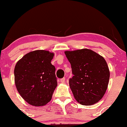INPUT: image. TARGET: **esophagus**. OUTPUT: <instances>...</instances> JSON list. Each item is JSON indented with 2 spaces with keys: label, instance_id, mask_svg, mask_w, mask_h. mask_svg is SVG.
<instances>
[{
  "label": "esophagus",
  "instance_id": "34e87169",
  "mask_svg": "<svg viewBox=\"0 0 127 127\" xmlns=\"http://www.w3.org/2000/svg\"><path fill=\"white\" fill-rule=\"evenodd\" d=\"M61 82L62 83H64L65 82V78L64 77L62 78V79H61Z\"/></svg>",
  "mask_w": 127,
  "mask_h": 127
}]
</instances>
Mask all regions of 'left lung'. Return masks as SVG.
I'll use <instances>...</instances> for the list:
<instances>
[{"instance_id":"left-lung-1","label":"left lung","mask_w":127,"mask_h":127,"mask_svg":"<svg viewBox=\"0 0 127 127\" xmlns=\"http://www.w3.org/2000/svg\"><path fill=\"white\" fill-rule=\"evenodd\" d=\"M73 74L69 86L77 102L90 106L99 101L108 86L110 71L103 57L83 48L65 51Z\"/></svg>"}]
</instances>
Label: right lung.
Instances as JSON below:
<instances>
[{
  "instance_id": "obj_1",
  "label": "right lung",
  "mask_w": 127,
  "mask_h": 127,
  "mask_svg": "<svg viewBox=\"0 0 127 127\" xmlns=\"http://www.w3.org/2000/svg\"><path fill=\"white\" fill-rule=\"evenodd\" d=\"M54 54L46 50L27 53L17 62L14 80L17 90L29 105L48 103L57 86L55 67L51 63Z\"/></svg>"
}]
</instances>
